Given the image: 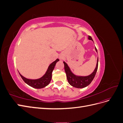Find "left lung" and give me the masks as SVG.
I'll use <instances>...</instances> for the list:
<instances>
[{
    "instance_id": "1",
    "label": "left lung",
    "mask_w": 123,
    "mask_h": 123,
    "mask_svg": "<svg viewBox=\"0 0 123 123\" xmlns=\"http://www.w3.org/2000/svg\"><path fill=\"white\" fill-rule=\"evenodd\" d=\"M88 38L89 40H91L93 41V39L90 36H88ZM95 49L96 51L98 52L97 49L96 47H95ZM98 58L97 64H96V66L94 71L93 72L92 74L87 76H76L71 71V70L68 67V65L64 62V67H65V71L66 73L67 79L68 81V83L70 85L72 86L77 88H83L87 87L90 84L91 81L93 80L96 74V71L98 70Z\"/></svg>"
}]
</instances>
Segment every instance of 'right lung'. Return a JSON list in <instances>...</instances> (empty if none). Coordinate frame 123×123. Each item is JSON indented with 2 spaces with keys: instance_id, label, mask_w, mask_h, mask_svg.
Here are the masks:
<instances>
[{
  "instance_id": "1",
  "label": "right lung",
  "mask_w": 123,
  "mask_h": 123,
  "mask_svg": "<svg viewBox=\"0 0 123 123\" xmlns=\"http://www.w3.org/2000/svg\"><path fill=\"white\" fill-rule=\"evenodd\" d=\"M59 61V59H57L56 60L53 62L52 64L50 65L48 68L47 72L45 74L39 79L37 80H30L26 79L23 76H22L19 73L21 77L25 82L33 88L36 89H41L45 87L47 85H49L52 79V73L55 67L56 63Z\"/></svg>"
}]
</instances>
